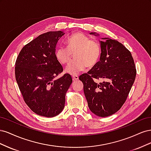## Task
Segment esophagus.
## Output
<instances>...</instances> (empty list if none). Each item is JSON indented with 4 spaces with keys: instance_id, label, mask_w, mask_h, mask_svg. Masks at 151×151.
<instances>
[{
    "instance_id": "34e87169",
    "label": "esophagus",
    "mask_w": 151,
    "mask_h": 151,
    "mask_svg": "<svg viewBox=\"0 0 151 151\" xmlns=\"http://www.w3.org/2000/svg\"><path fill=\"white\" fill-rule=\"evenodd\" d=\"M72 79L74 81H77L79 79V76L77 75H73L72 76Z\"/></svg>"
}]
</instances>
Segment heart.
Instances as JSON below:
<instances>
[{
  "label": "heart",
  "instance_id": "heart-1",
  "mask_svg": "<svg viewBox=\"0 0 151 151\" xmlns=\"http://www.w3.org/2000/svg\"><path fill=\"white\" fill-rule=\"evenodd\" d=\"M67 47L59 46L55 52L57 60L62 65H67L71 60L73 54L76 59L68 65L65 72L68 74L75 75L84 70L87 67H92L96 64L101 48L99 43L91 40L88 36L77 33L66 40Z\"/></svg>",
  "mask_w": 151,
  "mask_h": 151
}]
</instances>
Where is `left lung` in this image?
I'll return each mask as SVG.
<instances>
[{"mask_svg": "<svg viewBox=\"0 0 151 151\" xmlns=\"http://www.w3.org/2000/svg\"><path fill=\"white\" fill-rule=\"evenodd\" d=\"M90 35H99L91 32ZM99 60L87 73L79 76L91 111L100 117L117 112L125 102L133 85L136 68L129 50L117 40L102 38ZM94 78H102L97 83Z\"/></svg>", "mask_w": 151, "mask_h": 151, "instance_id": "1", "label": "left lung"}]
</instances>
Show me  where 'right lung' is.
<instances>
[{
    "label": "right lung",
    "instance_id": "1",
    "mask_svg": "<svg viewBox=\"0 0 151 151\" xmlns=\"http://www.w3.org/2000/svg\"><path fill=\"white\" fill-rule=\"evenodd\" d=\"M65 33L49 31L22 48L16 62L15 75L26 104L37 115L48 118L60 114L72 83L70 74L56 79L63 67L55 56L57 44Z\"/></svg>",
    "mask_w": 151,
    "mask_h": 151
}]
</instances>
